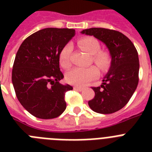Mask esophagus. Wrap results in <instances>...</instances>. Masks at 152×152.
<instances>
[{"mask_svg": "<svg viewBox=\"0 0 152 152\" xmlns=\"http://www.w3.org/2000/svg\"><path fill=\"white\" fill-rule=\"evenodd\" d=\"M74 89L76 91H82L83 90V88H80V87H77V86H74Z\"/></svg>", "mask_w": 152, "mask_h": 152, "instance_id": "obj_1", "label": "esophagus"}]
</instances>
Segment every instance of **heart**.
Returning a JSON list of instances; mask_svg holds the SVG:
<instances>
[{"instance_id":"obj_1","label":"heart","mask_w":152,"mask_h":152,"mask_svg":"<svg viewBox=\"0 0 152 152\" xmlns=\"http://www.w3.org/2000/svg\"><path fill=\"white\" fill-rule=\"evenodd\" d=\"M79 46L83 50L91 55L93 62L101 70L105 71L108 69L111 63L110 53L106 50H100L99 42L93 37L82 38L78 41ZM72 47L71 44H66L61 49L59 53L60 64L64 69H69L71 66ZM99 76V69L95 66L88 68H74L66 73V80L71 84L83 87L91 81L94 80Z\"/></svg>"}]
</instances>
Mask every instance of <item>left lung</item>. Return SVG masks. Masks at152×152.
I'll return each instance as SVG.
<instances>
[{"label":"left lung","mask_w":152,"mask_h":152,"mask_svg":"<svg viewBox=\"0 0 152 152\" xmlns=\"http://www.w3.org/2000/svg\"><path fill=\"white\" fill-rule=\"evenodd\" d=\"M93 35L106 44L111 56V65L101 87L91 88L95 93L88 102L99 113H115L128 103L139 82V57L131 40L114 30L93 27L81 31Z\"/></svg>","instance_id":"left-lung-1"}]
</instances>
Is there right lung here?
Listing matches in <instances>:
<instances>
[{"label":"right lung","instance_id":"add662e5","mask_svg":"<svg viewBox=\"0 0 152 152\" xmlns=\"http://www.w3.org/2000/svg\"><path fill=\"white\" fill-rule=\"evenodd\" d=\"M74 35V29L45 28L27 37L16 53L12 72L15 95L36 118H57L66 109L64 95L72 87L60 83L64 75L59 53Z\"/></svg>","mask_w":152,"mask_h":152}]
</instances>
